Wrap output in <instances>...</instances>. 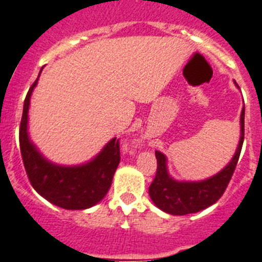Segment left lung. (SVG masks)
<instances>
[{"mask_svg": "<svg viewBox=\"0 0 262 262\" xmlns=\"http://www.w3.org/2000/svg\"><path fill=\"white\" fill-rule=\"evenodd\" d=\"M235 85L237 86L236 82ZM244 113L245 110L243 108L240 115V139L235 155L221 172L206 180H174L168 172V159L165 155L160 151L155 152L157 159V172L154 182L149 186V196L160 210L170 215L193 214L210 207L223 195L242 152L244 142Z\"/></svg>", "mask_w": 262, "mask_h": 262, "instance_id": "8db88e82", "label": "left lung"}]
</instances>
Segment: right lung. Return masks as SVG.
<instances>
[{"label":"right lung","mask_w":262,"mask_h":262,"mask_svg":"<svg viewBox=\"0 0 262 262\" xmlns=\"http://www.w3.org/2000/svg\"><path fill=\"white\" fill-rule=\"evenodd\" d=\"M39 76L25 99L19 127L20 154L27 177L32 187L55 206L66 210L89 209L101 202L110 189L120 161L119 140L113 138L96 157L80 165H60L46 159L29 136L30 99Z\"/></svg>","instance_id":"right-lung-1"}]
</instances>
